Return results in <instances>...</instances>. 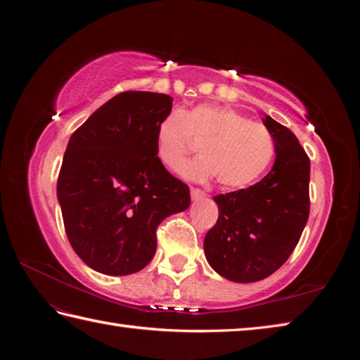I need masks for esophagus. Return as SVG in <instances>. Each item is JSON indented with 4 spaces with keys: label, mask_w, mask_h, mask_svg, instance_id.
<instances>
[{
    "label": "esophagus",
    "mask_w": 360,
    "mask_h": 360,
    "mask_svg": "<svg viewBox=\"0 0 360 360\" xmlns=\"http://www.w3.org/2000/svg\"><path fill=\"white\" fill-rule=\"evenodd\" d=\"M191 197H192L193 201H198V200H202L205 197V193L201 189L191 188Z\"/></svg>",
    "instance_id": "obj_1"
}]
</instances>
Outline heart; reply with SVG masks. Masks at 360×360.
<instances>
[{"label":"heart","instance_id":"heart-1","mask_svg":"<svg viewBox=\"0 0 360 360\" xmlns=\"http://www.w3.org/2000/svg\"><path fill=\"white\" fill-rule=\"evenodd\" d=\"M198 144L204 155L189 163L184 176L198 181L217 177L230 191L255 183L275 155L269 129L228 106L198 105L184 112L172 111L156 127V156L171 171H180Z\"/></svg>","mask_w":360,"mask_h":360}]
</instances>
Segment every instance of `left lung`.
Wrapping results in <instances>:
<instances>
[{
    "mask_svg": "<svg viewBox=\"0 0 360 360\" xmlns=\"http://www.w3.org/2000/svg\"><path fill=\"white\" fill-rule=\"evenodd\" d=\"M263 124L274 136V167L252 186L213 198L219 217L204 238L212 269L240 284L284 264L309 216V158L290 129L266 114Z\"/></svg>",
    "mask_w": 360,
    "mask_h": 360,
    "instance_id": "obj_1",
    "label": "left lung"
}]
</instances>
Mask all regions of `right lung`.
I'll use <instances>...</instances> for the list:
<instances>
[{
    "instance_id": "add662e5",
    "label": "right lung",
    "mask_w": 360,
    "mask_h": 360,
    "mask_svg": "<svg viewBox=\"0 0 360 360\" xmlns=\"http://www.w3.org/2000/svg\"><path fill=\"white\" fill-rule=\"evenodd\" d=\"M171 108L167 94L120 93L69 139L57 198L73 250L99 274L144 269L159 224L191 205L189 188L156 156V127Z\"/></svg>"
}]
</instances>
